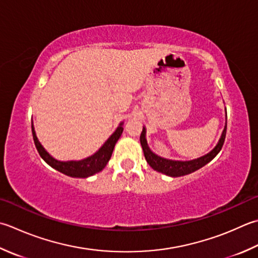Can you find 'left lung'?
<instances>
[{
    "mask_svg": "<svg viewBox=\"0 0 258 258\" xmlns=\"http://www.w3.org/2000/svg\"><path fill=\"white\" fill-rule=\"evenodd\" d=\"M226 130H227V124H225L224 131H223V133H221L218 143L216 144L215 148L211 150L210 152H208L203 156H200V158L189 160V161L165 159V158H162V156L155 154L153 151H151V149L149 148L148 141H146L145 126H143V131H142V133H141L140 141H141V145H142L146 162L149 163L151 168L155 171H158V172L165 174V175L172 176V178H176V176H182V175L192 173V172H195V171L199 170L200 168H203V166H205L207 163H209L210 161L220 152L221 148H223L224 142H225V138H226Z\"/></svg>",
    "mask_w": 258,
    "mask_h": 258,
    "instance_id": "obj_1",
    "label": "left lung"
}]
</instances>
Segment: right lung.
I'll use <instances>...</instances> for the list:
<instances>
[{"mask_svg": "<svg viewBox=\"0 0 258 258\" xmlns=\"http://www.w3.org/2000/svg\"><path fill=\"white\" fill-rule=\"evenodd\" d=\"M123 125L124 122H120L117 126V128L115 130V132L106 140V142L100 146V149L92 155L87 156V158L82 160H68V161H61L54 159L51 154L47 152L42 144L40 143V141L37 138L35 134L34 126L32 123V135L33 141L37 148L40 156L47 162L51 168L54 170L59 171L68 176H73V178H88L96 173H98L102 171L106 164L108 163V161L112 156L113 150L115 148V144L117 142L120 135L123 133Z\"/></svg>", "mask_w": 258, "mask_h": 258, "instance_id": "add662e5", "label": "right lung"}]
</instances>
